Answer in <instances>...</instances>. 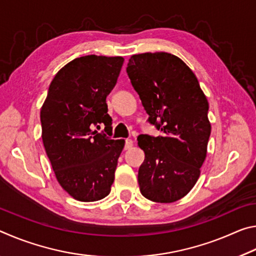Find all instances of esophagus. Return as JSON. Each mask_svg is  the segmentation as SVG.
<instances>
[{"mask_svg":"<svg viewBox=\"0 0 256 256\" xmlns=\"http://www.w3.org/2000/svg\"><path fill=\"white\" fill-rule=\"evenodd\" d=\"M132 146H133V141L131 140V138H128V140L125 141V149L128 150V149H131Z\"/></svg>","mask_w":256,"mask_h":256,"instance_id":"34e87169","label":"esophagus"}]
</instances>
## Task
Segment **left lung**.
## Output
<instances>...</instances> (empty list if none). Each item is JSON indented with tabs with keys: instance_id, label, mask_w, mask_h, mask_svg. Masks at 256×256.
I'll list each match as a JSON object with an SVG mask.
<instances>
[{
	"instance_id": "8db88e82",
	"label": "left lung",
	"mask_w": 256,
	"mask_h": 256,
	"mask_svg": "<svg viewBox=\"0 0 256 256\" xmlns=\"http://www.w3.org/2000/svg\"><path fill=\"white\" fill-rule=\"evenodd\" d=\"M126 72L149 122L162 132L138 136L146 154L138 174L141 194L154 202H175L193 188L206 158L209 102L193 71L172 54L132 55Z\"/></svg>"
}]
</instances>
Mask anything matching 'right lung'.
<instances>
[{
    "label": "right lung",
    "mask_w": 256,
    "mask_h": 256,
    "mask_svg": "<svg viewBox=\"0 0 256 256\" xmlns=\"http://www.w3.org/2000/svg\"><path fill=\"white\" fill-rule=\"evenodd\" d=\"M122 56L86 55L56 73L40 110L42 138L56 180L82 202L102 200L110 192L124 140L92 131L110 128L106 97L118 81Z\"/></svg>",
    "instance_id": "1"
}]
</instances>
